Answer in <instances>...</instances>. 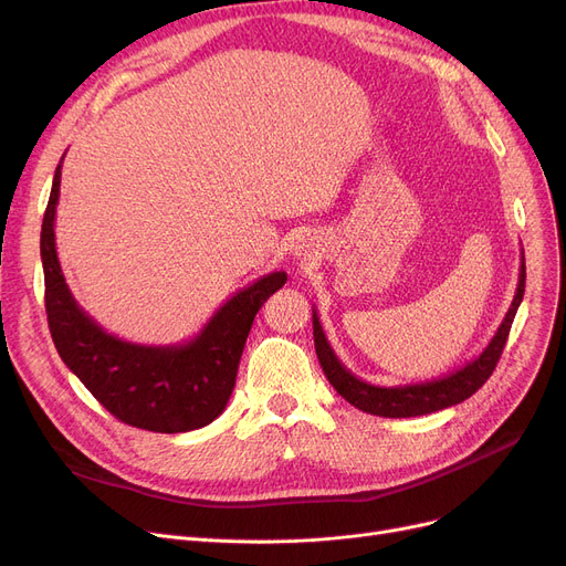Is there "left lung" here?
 Returning <instances> with one entry per match:
<instances>
[{
  "mask_svg": "<svg viewBox=\"0 0 566 566\" xmlns=\"http://www.w3.org/2000/svg\"><path fill=\"white\" fill-rule=\"evenodd\" d=\"M525 293V256H521V273H518V286L514 293L512 307L504 314L497 333L489 342V346L474 358L472 363L463 365L461 369L412 385H395V388H380V385L365 382L355 374H350L335 355L331 342L325 339V333L321 328V321L316 310H312L314 321V348L318 355V363L323 367V374L328 376L333 388L355 408H360L369 415H378V418H418V415H429L442 408L457 406L478 392L482 385L493 374L504 342L510 337V328L514 323V316L518 312V305Z\"/></svg>",
  "mask_w": 566,
  "mask_h": 566,
  "instance_id": "1",
  "label": "left lung"
}]
</instances>
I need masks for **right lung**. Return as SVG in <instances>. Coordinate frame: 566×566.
Listing matches in <instances>:
<instances>
[{
  "mask_svg": "<svg viewBox=\"0 0 566 566\" xmlns=\"http://www.w3.org/2000/svg\"><path fill=\"white\" fill-rule=\"evenodd\" d=\"M62 184L56 165L41 229L45 312L59 358L116 420L156 433L211 424L224 410L238 363L261 305L284 286L286 273L263 275L238 291L190 342L130 344L105 333L73 298L54 248V213Z\"/></svg>",
  "mask_w": 566,
  "mask_h": 566,
  "instance_id": "1",
  "label": "right lung"
}]
</instances>
